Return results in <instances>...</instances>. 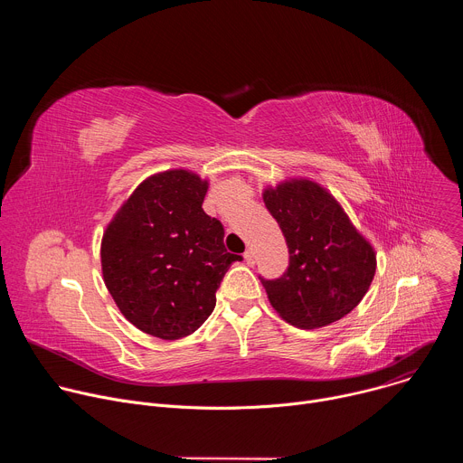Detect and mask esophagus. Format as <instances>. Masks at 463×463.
Wrapping results in <instances>:
<instances>
[{
  "label": "esophagus",
  "instance_id": "esophagus-1",
  "mask_svg": "<svg viewBox=\"0 0 463 463\" xmlns=\"http://www.w3.org/2000/svg\"><path fill=\"white\" fill-rule=\"evenodd\" d=\"M243 258H245V261L249 263V266H254V252H252L250 249H247V250H245Z\"/></svg>",
  "mask_w": 463,
  "mask_h": 463
}]
</instances>
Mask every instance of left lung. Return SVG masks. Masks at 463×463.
I'll use <instances>...</instances> for the list:
<instances>
[{
    "instance_id": "left-lung-1",
    "label": "left lung",
    "mask_w": 463,
    "mask_h": 463,
    "mask_svg": "<svg viewBox=\"0 0 463 463\" xmlns=\"http://www.w3.org/2000/svg\"><path fill=\"white\" fill-rule=\"evenodd\" d=\"M289 249V266L275 280L260 277L277 313L291 326L315 329L348 315L375 275V252L335 197L307 179L263 192Z\"/></svg>"
}]
</instances>
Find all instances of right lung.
Instances as JSON below:
<instances>
[{
    "mask_svg": "<svg viewBox=\"0 0 463 463\" xmlns=\"http://www.w3.org/2000/svg\"><path fill=\"white\" fill-rule=\"evenodd\" d=\"M209 183L188 170L143 181L108 225L102 275L120 313L141 332L175 341L214 311L216 291L241 256L203 209Z\"/></svg>",
    "mask_w": 463,
    "mask_h": 463,
    "instance_id": "1",
    "label": "right lung"
}]
</instances>
